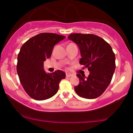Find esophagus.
<instances>
[{
  "label": "esophagus",
  "instance_id": "34e87169",
  "mask_svg": "<svg viewBox=\"0 0 133 133\" xmlns=\"http://www.w3.org/2000/svg\"><path fill=\"white\" fill-rule=\"evenodd\" d=\"M71 76H72V74H66V77H71Z\"/></svg>",
  "mask_w": 133,
  "mask_h": 133
}]
</instances>
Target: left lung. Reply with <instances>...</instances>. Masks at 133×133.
Wrapping results in <instances>:
<instances>
[{"label":"left lung","instance_id":"8db88e82","mask_svg":"<svg viewBox=\"0 0 133 133\" xmlns=\"http://www.w3.org/2000/svg\"><path fill=\"white\" fill-rule=\"evenodd\" d=\"M68 38L78 45L81 56L79 63L89 71L86 78L84 75L77 74L79 84L74 90L81 97L97 98L109 85L115 71L112 47L101 37L91 34H71Z\"/></svg>","mask_w":133,"mask_h":133}]
</instances>
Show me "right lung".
<instances>
[{
    "label": "right lung",
    "mask_w": 133,
    "mask_h": 133,
    "mask_svg": "<svg viewBox=\"0 0 133 133\" xmlns=\"http://www.w3.org/2000/svg\"><path fill=\"white\" fill-rule=\"evenodd\" d=\"M65 37L54 33H41L27 41L17 56V71L21 84L30 97L47 99L59 89V82L65 74L61 70L47 74L44 62L51 57L56 44Z\"/></svg>",
    "instance_id": "right-lung-1"
}]
</instances>
